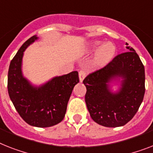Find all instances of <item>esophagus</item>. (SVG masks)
<instances>
[{
    "instance_id": "34e87169",
    "label": "esophagus",
    "mask_w": 153,
    "mask_h": 153,
    "mask_svg": "<svg viewBox=\"0 0 153 153\" xmlns=\"http://www.w3.org/2000/svg\"><path fill=\"white\" fill-rule=\"evenodd\" d=\"M86 76V71L84 69H80L79 72V81L82 82L84 80V77Z\"/></svg>"
}]
</instances>
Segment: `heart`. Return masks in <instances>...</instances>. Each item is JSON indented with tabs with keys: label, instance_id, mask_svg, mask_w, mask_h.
Masks as SVG:
<instances>
[{
	"label": "heart",
	"instance_id": "heart-1",
	"mask_svg": "<svg viewBox=\"0 0 153 153\" xmlns=\"http://www.w3.org/2000/svg\"><path fill=\"white\" fill-rule=\"evenodd\" d=\"M101 44H102L101 41H94V42H92L89 48H90L91 50L94 51V50L98 49ZM115 52H116V48H115L114 45L112 43H105L98 49L96 53L94 62L98 65H102V64L108 62V61H110L111 59H113V57L115 55Z\"/></svg>",
	"mask_w": 153,
	"mask_h": 153
}]
</instances>
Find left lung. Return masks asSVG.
Wrapping results in <instances>:
<instances>
[{
	"instance_id": "8db88e82",
	"label": "left lung",
	"mask_w": 153,
	"mask_h": 153,
	"mask_svg": "<svg viewBox=\"0 0 153 153\" xmlns=\"http://www.w3.org/2000/svg\"><path fill=\"white\" fill-rule=\"evenodd\" d=\"M128 45V44H127ZM114 57L104 67L88 74L85 102L92 120L107 127L128 123L138 110L145 94V68L134 48ZM121 77L120 92L113 93L108 84Z\"/></svg>"
}]
</instances>
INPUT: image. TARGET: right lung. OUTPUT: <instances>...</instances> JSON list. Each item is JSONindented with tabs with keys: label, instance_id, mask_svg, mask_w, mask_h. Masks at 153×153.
<instances>
[{
	"label": "right lung",
	"instance_id": "1",
	"mask_svg": "<svg viewBox=\"0 0 153 153\" xmlns=\"http://www.w3.org/2000/svg\"><path fill=\"white\" fill-rule=\"evenodd\" d=\"M38 37L34 35L24 43L11 61L7 91L14 106L24 121L37 127L60 123L65 117L74 86L79 83L77 71L55 76L46 84L34 87L22 74V60L26 48Z\"/></svg>",
	"mask_w": 153,
	"mask_h": 153
}]
</instances>
